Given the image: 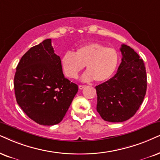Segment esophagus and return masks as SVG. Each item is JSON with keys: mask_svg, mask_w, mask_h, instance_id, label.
Here are the masks:
<instances>
[{"mask_svg": "<svg viewBox=\"0 0 160 160\" xmlns=\"http://www.w3.org/2000/svg\"><path fill=\"white\" fill-rule=\"evenodd\" d=\"M85 87H86V86H83V85H80V86H79V88H80V90H82V89H83Z\"/></svg>", "mask_w": 160, "mask_h": 160, "instance_id": "1", "label": "esophagus"}]
</instances>
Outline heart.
Segmentation results:
<instances>
[{
	"label": "heart",
	"mask_w": 160,
	"mask_h": 160,
	"mask_svg": "<svg viewBox=\"0 0 160 160\" xmlns=\"http://www.w3.org/2000/svg\"><path fill=\"white\" fill-rule=\"evenodd\" d=\"M61 66L68 78H76L86 66L87 72L82 77L84 81L94 79L102 82L113 76L119 62L118 53L114 48L97 43L79 47L75 52L68 51L61 57Z\"/></svg>",
	"instance_id": "1"
}]
</instances>
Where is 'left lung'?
I'll use <instances>...</instances> for the list:
<instances>
[{
	"mask_svg": "<svg viewBox=\"0 0 160 160\" xmlns=\"http://www.w3.org/2000/svg\"><path fill=\"white\" fill-rule=\"evenodd\" d=\"M121 62L117 74L95 87L97 111L104 120L121 122L136 114L147 89L144 62L130 46L122 44Z\"/></svg>",
	"mask_w": 160,
	"mask_h": 160,
	"instance_id": "obj_1",
	"label": "left lung"
}]
</instances>
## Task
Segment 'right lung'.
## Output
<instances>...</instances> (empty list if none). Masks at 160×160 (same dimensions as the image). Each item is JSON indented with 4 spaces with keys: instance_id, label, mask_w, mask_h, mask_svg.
Returning a JSON list of instances; mask_svg holds the SVG:
<instances>
[{
    "instance_id": "right-lung-1",
    "label": "right lung",
    "mask_w": 160,
    "mask_h": 160,
    "mask_svg": "<svg viewBox=\"0 0 160 160\" xmlns=\"http://www.w3.org/2000/svg\"><path fill=\"white\" fill-rule=\"evenodd\" d=\"M16 100L24 113L43 125L60 122L78 91L66 78L52 40H44L22 57L14 78Z\"/></svg>"
}]
</instances>
